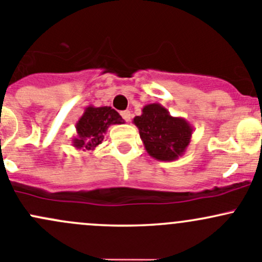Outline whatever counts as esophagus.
Wrapping results in <instances>:
<instances>
[{
    "instance_id": "34e87169",
    "label": "esophagus",
    "mask_w": 262,
    "mask_h": 262,
    "mask_svg": "<svg viewBox=\"0 0 262 262\" xmlns=\"http://www.w3.org/2000/svg\"><path fill=\"white\" fill-rule=\"evenodd\" d=\"M121 116H122V118L126 121V122H128V121L131 120V112L130 111H122L121 112Z\"/></svg>"
}]
</instances>
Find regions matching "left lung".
<instances>
[{"mask_svg":"<svg viewBox=\"0 0 262 262\" xmlns=\"http://www.w3.org/2000/svg\"><path fill=\"white\" fill-rule=\"evenodd\" d=\"M132 122L139 128L147 154L156 160H177L190 144V123L183 117H172L160 103L146 104Z\"/></svg>","mask_w":262,"mask_h":262,"instance_id":"left-lung-1","label":"left lung"}]
</instances>
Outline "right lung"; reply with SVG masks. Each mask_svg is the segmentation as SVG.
Segmentation results:
<instances>
[{"mask_svg": "<svg viewBox=\"0 0 262 262\" xmlns=\"http://www.w3.org/2000/svg\"><path fill=\"white\" fill-rule=\"evenodd\" d=\"M122 123L125 120L112 107H87L75 123L77 136L73 137L72 145L78 150H94L102 144L110 126Z\"/></svg>", "mask_w": 262, "mask_h": 262, "instance_id": "1", "label": "right lung"}]
</instances>
